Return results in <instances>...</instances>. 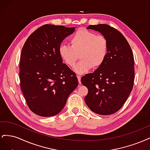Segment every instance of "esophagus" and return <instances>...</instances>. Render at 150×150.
Segmentation results:
<instances>
[{"instance_id": "34e87169", "label": "esophagus", "mask_w": 150, "mask_h": 150, "mask_svg": "<svg viewBox=\"0 0 150 150\" xmlns=\"http://www.w3.org/2000/svg\"><path fill=\"white\" fill-rule=\"evenodd\" d=\"M77 78H78V82H79V84H81V77L79 75L77 76Z\"/></svg>"}]
</instances>
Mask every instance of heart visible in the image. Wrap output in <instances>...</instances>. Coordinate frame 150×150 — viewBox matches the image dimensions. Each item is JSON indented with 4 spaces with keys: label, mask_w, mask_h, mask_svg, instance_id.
I'll use <instances>...</instances> for the list:
<instances>
[{
    "label": "heart",
    "mask_w": 150,
    "mask_h": 150,
    "mask_svg": "<svg viewBox=\"0 0 150 150\" xmlns=\"http://www.w3.org/2000/svg\"><path fill=\"white\" fill-rule=\"evenodd\" d=\"M71 46L61 44L59 54L62 61L69 67H73L78 59L81 61L74 70L84 74L89 69L101 66L107 57L109 50L108 39L101 34L92 31L79 29L70 38Z\"/></svg>",
    "instance_id": "obj_1"
}]
</instances>
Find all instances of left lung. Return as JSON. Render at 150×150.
<instances>
[{"label": "left lung", "instance_id": "obj_1", "mask_svg": "<svg viewBox=\"0 0 150 150\" xmlns=\"http://www.w3.org/2000/svg\"><path fill=\"white\" fill-rule=\"evenodd\" d=\"M105 36L109 50L103 64L93 73L83 76L81 83L88 89L86 104L93 112L110 115L119 111L133 87L134 62L128 42L119 30L107 24L90 25Z\"/></svg>", "mask_w": 150, "mask_h": 150}]
</instances>
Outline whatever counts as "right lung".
Segmentation results:
<instances>
[{
	"label": "right lung",
	"mask_w": 150,
	"mask_h": 150,
	"mask_svg": "<svg viewBox=\"0 0 150 150\" xmlns=\"http://www.w3.org/2000/svg\"><path fill=\"white\" fill-rule=\"evenodd\" d=\"M74 30L75 28L44 25L29 36L22 47L21 88L28 107L35 115H57L78 85L76 74L62 63L59 54L61 43Z\"/></svg>",
	"instance_id": "1"
}]
</instances>
